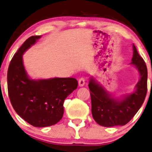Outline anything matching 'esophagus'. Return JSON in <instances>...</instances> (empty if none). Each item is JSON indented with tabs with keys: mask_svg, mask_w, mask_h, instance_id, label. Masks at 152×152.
<instances>
[{
	"mask_svg": "<svg viewBox=\"0 0 152 152\" xmlns=\"http://www.w3.org/2000/svg\"><path fill=\"white\" fill-rule=\"evenodd\" d=\"M78 83H79L80 87H83L85 85V80L83 77H81L78 81Z\"/></svg>",
	"mask_w": 152,
	"mask_h": 152,
	"instance_id": "1",
	"label": "esophagus"
}]
</instances>
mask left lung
<instances>
[{
	"instance_id": "1",
	"label": "left lung",
	"mask_w": 152,
	"mask_h": 152,
	"mask_svg": "<svg viewBox=\"0 0 152 152\" xmlns=\"http://www.w3.org/2000/svg\"><path fill=\"white\" fill-rule=\"evenodd\" d=\"M132 64L140 73V80L135 91L121 98H114L93 77H90L89 88L91 101L93 118L104 127L125 125L139 110L147 92V68L133 44Z\"/></svg>"
}]
</instances>
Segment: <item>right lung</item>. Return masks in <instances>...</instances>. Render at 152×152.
Wrapping results in <instances>:
<instances>
[{
  "mask_svg": "<svg viewBox=\"0 0 152 152\" xmlns=\"http://www.w3.org/2000/svg\"><path fill=\"white\" fill-rule=\"evenodd\" d=\"M42 36L27 39L12 57L7 70V90L11 104L22 119L34 127L55 125L64 113L63 103L77 87L71 77L31 80L24 68L22 55Z\"/></svg>",
  "mask_w": 152,
  "mask_h": 152,
  "instance_id": "1",
  "label": "right lung"
}]
</instances>
